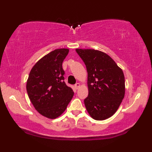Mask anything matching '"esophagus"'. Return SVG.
I'll use <instances>...</instances> for the list:
<instances>
[{"label":"esophagus","instance_id":"1","mask_svg":"<svg viewBox=\"0 0 152 152\" xmlns=\"http://www.w3.org/2000/svg\"><path fill=\"white\" fill-rule=\"evenodd\" d=\"M80 84L79 83H76V84H75V88H76V89H78L79 88H80Z\"/></svg>","mask_w":152,"mask_h":152}]
</instances>
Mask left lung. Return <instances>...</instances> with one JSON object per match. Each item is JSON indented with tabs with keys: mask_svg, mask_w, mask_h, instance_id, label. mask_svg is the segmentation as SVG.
Here are the masks:
<instances>
[{
	"mask_svg": "<svg viewBox=\"0 0 152 152\" xmlns=\"http://www.w3.org/2000/svg\"><path fill=\"white\" fill-rule=\"evenodd\" d=\"M88 71L87 111L95 120H104L115 114L125 96L123 70L108 55L93 49H76Z\"/></svg>",
	"mask_w": 152,
	"mask_h": 152,
	"instance_id": "obj_1",
	"label": "left lung"
}]
</instances>
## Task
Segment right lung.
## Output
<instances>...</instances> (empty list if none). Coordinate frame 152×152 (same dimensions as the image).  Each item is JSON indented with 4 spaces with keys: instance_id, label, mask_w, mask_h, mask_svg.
<instances>
[{
    "instance_id": "obj_1",
    "label": "right lung",
    "mask_w": 152,
    "mask_h": 152,
    "mask_svg": "<svg viewBox=\"0 0 152 152\" xmlns=\"http://www.w3.org/2000/svg\"><path fill=\"white\" fill-rule=\"evenodd\" d=\"M66 48L46 55L32 68L27 91L34 108L44 117L56 119L65 110L74 91L64 82L62 63L69 53Z\"/></svg>"
}]
</instances>
